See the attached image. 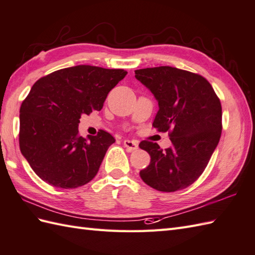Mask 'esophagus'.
<instances>
[{
  "instance_id": "1",
  "label": "esophagus",
  "mask_w": 255,
  "mask_h": 255,
  "mask_svg": "<svg viewBox=\"0 0 255 255\" xmlns=\"http://www.w3.org/2000/svg\"><path fill=\"white\" fill-rule=\"evenodd\" d=\"M124 146L127 147V149L128 151H134L136 149L138 148V142L136 140H129V139H126L123 141Z\"/></svg>"
}]
</instances>
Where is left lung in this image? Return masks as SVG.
Wrapping results in <instances>:
<instances>
[{"mask_svg": "<svg viewBox=\"0 0 255 255\" xmlns=\"http://www.w3.org/2000/svg\"><path fill=\"white\" fill-rule=\"evenodd\" d=\"M135 78L157 99L152 126L170 131L172 146L141 141L150 163L139 172L142 181L159 191L172 192L197 181L209 163L222 133V106L208 80L199 74L161 66L135 70Z\"/></svg>", "mask_w": 255, "mask_h": 255, "instance_id": "8db88e82", "label": "left lung"}]
</instances>
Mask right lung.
<instances>
[{"label": "right lung", "instance_id": "1", "mask_svg": "<svg viewBox=\"0 0 255 255\" xmlns=\"http://www.w3.org/2000/svg\"><path fill=\"white\" fill-rule=\"evenodd\" d=\"M123 69L79 65L36 81L20 107L19 146L34 173L58 188H77L95 177L116 139L99 131L79 135L82 115L102 110L108 93L127 76Z\"/></svg>", "mask_w": 255, "mask_h": 255}]
</instances>
